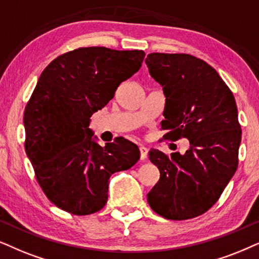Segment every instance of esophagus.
Segmentation results:
<instances>
[{
    "mask_svg": "<svg viewBox=\"0 0 259 259\" xmlns=\"http://www.w3.org/2000/svg\"><path fill=\"white\" fill-rule=\"evenodd\" d=\"M140 153H141V155H140V158L141 160H146L147 158V155H148V149L146 147H143V146H141L140 147Z\"/></svg>",
    "mask_w": 259,
    "mask_h": 259,
    "instance_id": "1",
    "label": "esophagus"
}]
</instances>
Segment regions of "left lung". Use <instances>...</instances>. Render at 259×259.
I'll use <instances>...</instances> for the list:
<instances>
[{
    "label": "left lung",
    "mask_w": 259,
    "mask_h": 259,
    "mask_svg": "<svg viewBox=\"0 0 259 259\" xmlns=\"http://www.w3.org/2000/svg\"><path fill=\"white\" fill-rule=\"evenodd\" d=\"M146 64L165 96L164 140L185 137V155L150 149L160 180L148 204L170 220L201 215L218 201L238 167L242 129L236 99L211 65L185 53H150Z\"/></svg>",
    "instance_id": "1"
}]
</instances>
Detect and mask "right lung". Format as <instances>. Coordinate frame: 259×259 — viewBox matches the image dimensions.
Returning a JSON list of instances; mask_svg holds the SVG:
<instances>
[{"label":"right lung","instance_id":"1","mask_svg":"<svg viewBox=\"0 0 259 259\" xmlns=\"http://www.w3.org/2000/svg\"><path fill=\"white\" fill-rule=\"evenodd\" d=\"M144 57L139 50L80 47L55 58L41 73L23 115L25 149L37 184L63 211H101L110 177L139 161L135 143L118 139L101 147L89 124L120 82L140 70Z\"/></svg>","mask_w":259,"mask_h":259}]
</instances>
